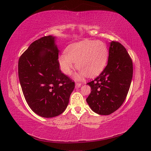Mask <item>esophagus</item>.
<instances>
[{"label":"esophagus","instance_id":"obj_1","mask_svg":"<svg viewBox=\"0 0 151 151\" xmlns=\"http://www.w3.org/2000/svg\"><path fill=\"white\" fill-rule=\"evenodd\" d=\"M81 83H77L76 84V88H80V87L81 86Z\"/></svg>","mask_w":151,"mask_h":151}]
</instances>
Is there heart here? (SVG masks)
<instances>
[{"instance_id": "b5f03b06", "label": "heart", "mask_w": 151, "mask_h": 151, "mask_svg": "<svg viewBox=\"0 0 151 151\" xmlns=\"http://www.w3.org/2000/svg\"><path fill=\"white\" fill-rule=\"evenodd\" d=\"M59 57V63L62 72L69 74L76 63L81 75L86 73L89 76L96 75L106 65L108 50L106 45L101 41L84 40L75 43Z\"/></svg>"}]
</instances>
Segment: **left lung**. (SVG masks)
Masks as SVG:
<instances>
[{
    "mask_svg": "<svg viewBox=\"0 0 151 151\" xmlns=\"http://www.w3.org/2000/svg\"><path fill=\"white\" fill-rule=\"evenodd\" d=\"M133 76V63L125 48L112 41L109 48L108 63L102 72L88 83L91 91L86 101L99 115H108L124 102Z\"/></svg>",
    "mask_w": 151,
    "mask_h": 151,
    "instance_id": "obj_1",
    "label": "left lung"
}]
</instances>
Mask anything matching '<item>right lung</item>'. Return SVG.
Listing matches in <instances>:
<instances>
[{"label":"right lung","instance_id":"add662e5","mask_svg":"<svg viewBox=\"0 0 151 151\" xmlns=\"http://www.w3.org/2000/svg\"><path fill=\"white\" fill-rule=\"evenodd\" d=\"M55 37L35 41L18 62V76L22 93L32 111L52 118L65 111L75 82L61 72Z\"/></svg>","mask_w":151,"mask_h":151}]
</instances>
